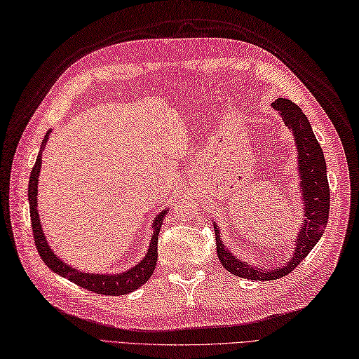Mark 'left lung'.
Instances as JSON below:
<instances>
[{
  "label": "left lung",
  "instance_id": "8db88e82",
  "mask_svg": "<svg viewBox=\"0 0 359 359\" xmlns=\"http://www.w3.org/2000/svg\"><path fill=\"white\" fill-rule=\"evenodd\" d=\"M273 108L278 111L285 125L290 128L295 140L297 149H299L300 186L304 201V224L300 234L297 236L294 256L286 262L285 266L273 269H264L262 266L255 268L234 257V255L224 247L219 230L215 226L216 251L222 266L234 276L251 278V280H276V278L290 274L309 255V251L316 247L321 234L325 233L329 219L330 194L326 175V161L321 146L312 133L308 117L304 116L303 111L295 103L287 99H277L273 103Z\"/></svg>",
  "mask_w": 359,
  "mask_h": 359
}]
</instances>
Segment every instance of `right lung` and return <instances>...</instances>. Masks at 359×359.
<instances>
[{"mask_svg":"<svg viewBox=\"0 0 359 359\" xmlns=\"http://www.w3.org/2000/svg\"><path fill=\"white\" fill-rule=\"evenodd\" d=\"M47 137L43 138L42 147L47 142ZM41 154L38 155V160L33 165V170L30 173V180H29V204H30V221H32V230H33V239H34V245H36V250L39 252L41 259L46 262V265L53 269L56 274L68 278L69 282H73L79 286L85 287V290L103 294V295H125L138 290L140 286L144 285L147 280H149L155 265H156V259H158V234L160 229L163 224V217L168 213L161 212L158 216L155 217V222L152 225L154 234L151 238V247L146 252V257L137 264L134 268H130L126 273H120L116 276H107V274H90V273H83V271H77L72 268L69 265L64 264L60 260L53 250L48 247V243L46 241V236L42 233V226L39 222V215H38V178H39V170H41Z\"/></svg>","mask_w":359,"mask_h":359,"instance_id":"add662e5","label":"right lung"}]
</instances>
